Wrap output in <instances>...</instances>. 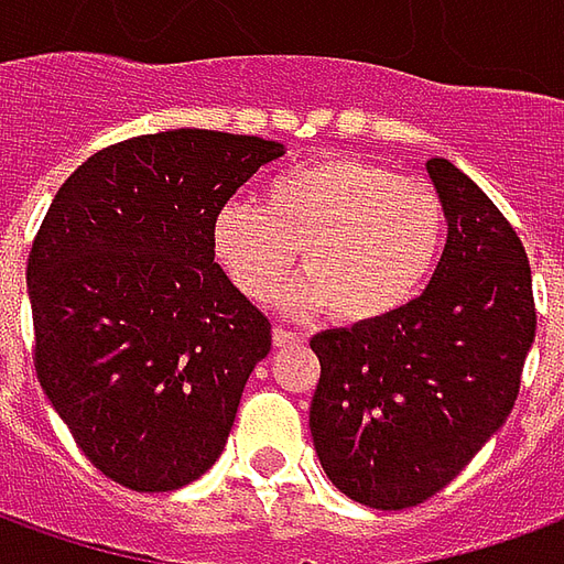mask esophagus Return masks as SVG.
Masks as SVG:
<instances>
[{"label":"esophagus","mask_w":564,"mask_h":564,"mask_svg":"<svg viewBox=\"0 0 564 564\" xmlns=\"http://www.w3.org/2000/svg\"><path fill=\"white\" fill-rule=\"evenodd\" d=\"M271 341H274V347L286 350V347H299V344H305V335H302V332L283 329V326H278V329L271 332Z\"/></svg>","instance_id":"34e87169"}]
</instances>
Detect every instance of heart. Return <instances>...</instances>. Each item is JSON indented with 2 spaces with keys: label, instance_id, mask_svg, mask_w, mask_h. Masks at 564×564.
<instances>
[{
  "label": "heart",
  "instance_id": "heart-1",
  "mask_svg": "<svg viewBox=\"0 0 564 564\" xmlns=\"http://www.w3.org/2000/svg\"><path fill=\"white\" fill-rule=\"evenodd\" d=\"M447 235L435 186L359 156L299 165L274 177L262 208L232 202L214 223V250L259 305L281 293L299 250L307 278L293 305L368 326L395 317L432 278Z\"/></svg>",
  "mask_w": 564,
  "mask_h": 564
}]
</instances>
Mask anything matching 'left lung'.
I'll list each match as a JSON object with an SVG mask.
<instances>
[{"instance_id":"left-lung-1","label":"left lung","mask_w":564,"mask_h":564,"mask_svg":"<svg viewBox=\"0 0 564 564\" xmlns=\"http://www.w3.org/2000/svg\"><path fill=\"white\" fill-rule=\"evenodd\" d=\"M425 169L447 205L435 278L395 317L319 332L311 435L344 496L416 508L477 456L513 411L534 341L520 235L453 162Z\"/></svg>"}]
</instances>
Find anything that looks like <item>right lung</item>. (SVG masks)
<instances>
[{
	"label": "right lung",
	"mask_w": 564,
	"mask_h": 564,
	"mask_svg": "<svg viewBox=\"0 0 564 564\" xmlns=\"http://www.w3.org/2000/svg\"><path fill=\"white\" fill-rule=\"evenodd\" d=\"M278 141L169 129L93 153L26 262L32 362L80 453L135 492L217 462L271 323L214 262V223Z\"/></svg>",
	"instance_id": "add662e5"
}]
</instances>
